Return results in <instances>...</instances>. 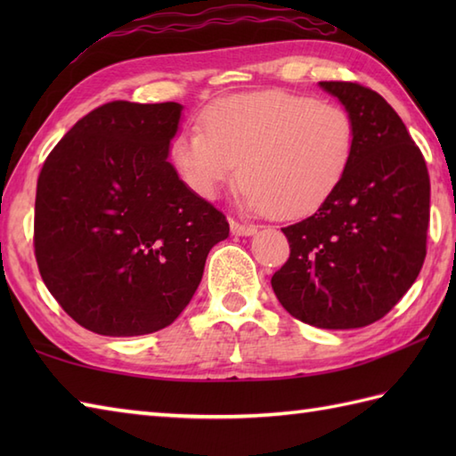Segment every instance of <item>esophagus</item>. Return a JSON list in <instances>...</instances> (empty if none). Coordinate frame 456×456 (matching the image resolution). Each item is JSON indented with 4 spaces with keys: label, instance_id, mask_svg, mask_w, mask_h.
<instances>
[{
    "label": "esophagus",
    "instance_id": "1",
    "mask_svg": "<svg viewBox=\"0 0 456 456\" xmlns=\"http://www.w3.org/2000/svg\"><path fill=\"white\" fill-rule=\"evenodd\" d=\"M231 233L239 235V237H250L256 233V227L255 225H245V223H239V221H231Z\"/></svg>",
    "mask_w": 456,
    "mask_h": 456
}]
</instances>
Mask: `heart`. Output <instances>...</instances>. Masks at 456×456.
<instances>
[{"instance_id": "1", "label": "heart", "mask_w": 456, "mask_h": 456, "mask_svg": "<svg viewBox=\"0 0 456 456\" xmlns=\"http://www.w3.org/2000/svg\"><path fill=\"white\" fill-rule=\"evenodd\" d=\"M354 144L356 125L343 105L270 90L208 105L201 127L174 137L170 157L198 196L217 198L239 168L240 206L289 219L331 196L353 160Z\"/></svg>"}]
</instances>
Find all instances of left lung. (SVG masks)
Here are the masks:
<instances>
[{
    "instance_id": "obj_1",
    "label": "left lung",
    "mask_w": 456,
    "mask_h": 456,
    "mask_svg": "<svg viewBox=\"0 0 456 456\" xmlns=\"http://www.w3.org/2000/svg\"><path fill=\"white\" fill-rule=\"evenodd\" d=\"M319 86L353 115V160L315 213L282 229L289 258L270 282L299 322L356 329L382 319L419 276L428 255L429 172L380 94L356 82Z\"/></svg>"
}]
</instances>
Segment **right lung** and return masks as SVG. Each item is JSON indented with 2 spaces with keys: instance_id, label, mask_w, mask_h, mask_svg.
<instances>
[{
  "instance_id": "obj_1",
  "label": "right lung",
  "mask_w": 456,
  "mask_h": 456,
  "mask_svg": "<svg viewBox=\"0 0 456 456\" xmlns=\"http://www.w3.org/2000/svg\"><path fill=\"white\" fill-rule=\"evenodd\" d=\"M182 105L110 102L74 125L37 182L35 258L76 323L108 337L168 327L229 223L168 159Z\"/></svg>"
}]
</instances>
